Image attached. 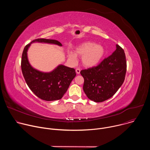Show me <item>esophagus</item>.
Masks as SVG:
<instances>
[{
	"instance_id": "esophagus-1",
	"label": "esophagus",
	"mask_w": 150,
	"mask_h": 150,
	"mask_svg": "<svg viewBox=\"0 0 150 150\" xmlns=\"http://www.w3.org/2000/svg\"><path fill=\"white\" fill-rule=\"evenodd\" d=\"M80 71H81V70H80V69H79V68H77V69H76V73L77 74H80Z\"/></svg>"
}]
</instances>
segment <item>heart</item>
Wrapping results in <instances>:
<instances>
[{
    "mask_svg": "<svg viewBox=\"0 0 150 150\" xmlns=\"http://www.w3.org/2000/svg\"><path fill=\"white\" fill-rule=\"evenodd\" d=\"M105 53L104 47L93 42H86L78 46L74 53L69 52V59L75 63L77 60L76 56H82V63L85 67H93L100 61Z\"/></svg>",
    "mask_w": 150,
    "mask_h": 150,
    "instance_id": "1",
    "label": "heart"
}]
</instances>
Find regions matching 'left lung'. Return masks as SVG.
I'll return each mask as SVG.
<instances>
[{"label": "left lung", "mask_w": 150, "mask_h": 150, "mask_svg": "<svg viewBox=\"0 0 150 150\" xmlns=\"http://www.w3.org/2000/svg\"><path fill=\"white\" fill-rule=\"evenodd\" d=\"M126 72L123 49L116 45V50L97 67L82 70L83 90L87 97L97 103L111 98L121 87Z\"/></svg>", "instance_id": "obj_1"}]
</instances>
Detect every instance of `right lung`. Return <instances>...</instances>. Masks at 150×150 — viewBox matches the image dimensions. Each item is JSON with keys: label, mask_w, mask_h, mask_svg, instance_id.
<instances>
[{"label": "right lung", "mask_w": 150, "mask_h": 150, "mask_svg": "<svg viewBox=\"0 0 150 150\" xmlns=\"http://www.w3.org/2000/svg\"><path fill=\"white\" fill-rule=\"evenodd\" d=\"M45 42L62 46L55 40L37 38L24 47L21 59V69L25 82L33 93L41 100L54 101L60 100L68 90L76 76L75 70L62 65L50 72H42L33 68L29 63L27 51L32 42Z\"/></svg>", "instance_id": "right-lung-1"}]
</instances>
